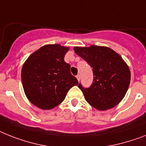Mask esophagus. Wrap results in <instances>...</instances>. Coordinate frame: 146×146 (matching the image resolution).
<instances>
[{
    "mask_svg": "<svg viewBox=\"0 0 146 146\" xmlns=\"http://www.w3.org/2000/svg\"><path fill=\"white\" fill-rule=\"evenodd\" d=\"M76 79H78V81H80V75H79V74H78V75L76 76Z\"/></svg>",
    "mask_w": 146,
    "mask_h": 146,
    "instance_id": "1",
    "label": "esophagus"
}]
</instances>
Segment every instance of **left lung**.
<instances>
[{"mask_svg": "<svg viewBox=\"0 0 146 146\" xmlns=\"http://www.w3.org/2000/svg\"><path fill=\"white\" fill-rule=\"evenodd\" d=\"M75 52L93 68L94 82L89 88L78 86L88 103L99 111L113 108L125 96L131 81L128 64L108 46H74Z\"/></svg>", "mask_w": 146, "mask_h": 146, "instance_id": "obj_1", "label": "left lung"}]
</instances>
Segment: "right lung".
<instances>
[{
  "label": "right lung",
  "mask_w": 146,
  "mask_h": 146,
  "mask_svg": "<svg viewBox=\"0 0 146 146\" xmlns=\"http://www.w3.org/2000/svg\"><path fill=\"white\" fill-rule=\"evenodd\" d=\"M69 47L46 44L28 57L21 69L26 96L35 106L50 110L61 104L78 80L70 73V65L64 60Z\"/></svg>",
  "instance_id": "obj_1"
}]
</instances>
